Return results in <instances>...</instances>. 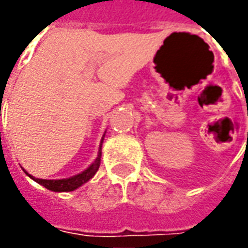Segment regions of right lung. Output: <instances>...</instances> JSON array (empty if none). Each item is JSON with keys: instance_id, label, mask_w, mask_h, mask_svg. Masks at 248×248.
<instances>
[{"instance_id": "right-lung-1", "label": "right lung", "mask_w": 248, "mask_h": 248, "mask_svg": "<svg viewBox=\"0 0 248 248\" xmlns=\"http://www.w3.org/2000/svg\"><path fill=\"white\" fill-rule=\"evenodd\" d=\"M105 137V134H103ZM103 137L101 140V145H99V150H98V156L95 158V161L93 162L90 166L87 167L85 171H82L81 174H77L74 177L66 178V179H40V178H34L33 175H30L28 171L26 175H29L33 181H35L37 183H40L41 186L46 187L47 190L50 191H56V192H66V191H74L76 188L81 187L83 183H86L87 181H90L95 172L98 171L99 169V165H101V155H102V143H103Z\"/></svg>"}]
</instances>
